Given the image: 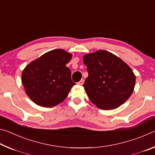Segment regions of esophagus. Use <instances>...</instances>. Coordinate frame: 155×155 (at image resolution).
Here are the masks:
<instances>
[{
  "label": "esophagus",
  "mask_w": 155,
  "mask_h": 155,
  "mask_svg": "<svg viewBox=\"0 0 155 155\" xmlns=\"http://www.w3.org/2000/svg\"><path fill=\"white\" fill-rule=\"evenodd\" d=\"M83 83H84V80H83V79H81V80L79 81V82L77 83V85H82Z\"/></svg>",
  "instance_id": "1"
}]
</instances>
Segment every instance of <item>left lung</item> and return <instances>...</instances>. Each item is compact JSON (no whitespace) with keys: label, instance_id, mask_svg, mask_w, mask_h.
Returning <instances> with one entry per match:
<instances>
[{"label":"left lung","instance_id":"left-lung-1","mask_svg":"<svg viewBox=\"0 0 155 155\" xmlns=\"http://www.w3.org/2000/svg\"><path fill=\"white\" fill-rule=\"evenodd\" d=\"M83 63L88 72L84 89L98 108L116 109L129 98L136 77L132 69L118 57L100 50L85 54Z\"/></svg>","mask_w":155,"mask_h":155}]
</instances>
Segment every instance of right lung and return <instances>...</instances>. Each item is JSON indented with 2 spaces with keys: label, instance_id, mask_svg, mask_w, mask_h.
<instances>
[{
  "label": "right lung",
  "instance_id": "obj_1",
  "mask_svg": "<svg viewBox=\"0 0 155 155\" xmlns=\"http://www.w3.org/2000/svg\"><path fill=\"white\" fill-rule=\"evenodd\" d=\"M72 54L63 49L42 54L23 70L22 83L30 99L38 105L52 107L62 103L75 85L65 66Z\"/></svg>",
  "mask_w": 155,
  "mask_h": 155
}]
</instances>
